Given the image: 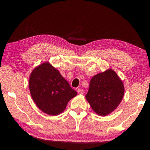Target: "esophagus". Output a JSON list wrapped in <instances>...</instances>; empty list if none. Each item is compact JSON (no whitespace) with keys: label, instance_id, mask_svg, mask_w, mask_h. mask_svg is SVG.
<instances>
[{"label":"esophagus","instance_id":"obj_1","mask_svg":"<svg viewBox=\"0 0 150 150\" xmlns=\"http://www.w3.org/2000/svg\"><path fill=\"white\" fill-rule=\"evenodd\" d=\"M77 92H78V94H83L84 91H83V89L78 88V89H77Z\"/></svg>","mask_w":150,"mask_h":150}]
</instances>
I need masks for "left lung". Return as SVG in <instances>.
I'll use <instances>...</instances> for the list:
<instances>
[{
	"mask_svg": "<svg viewBox=\"0 0 150 150\" xmlns=\"http://www.w3.org/2000/svg\"><path fill=\"white\" fill-rule=\"evenodd\" d=\"M122 81L112 69L94 75L85 97L95 112L105 116L115 110L124 95Z\"/></svg>",
	"mask_w": 150,
	"mask_h": 150,
	"instance_id": "8db88e82",
	"label": "left lung"
}]
</instances>
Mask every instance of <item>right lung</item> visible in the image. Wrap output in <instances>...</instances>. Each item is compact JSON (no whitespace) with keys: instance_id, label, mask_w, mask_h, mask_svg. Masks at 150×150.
Instances as JSON below:
<instances>
[{"instance_id":"1","label":"right lung","mask_w":150,"mask_h":150,"mask_svg":"<svg viewBox=\"0 0 150 150\" xmlns=\"http://www.w3.org/2000/svg\"><path fill=\"white\" fill-rule=\"evenodd\" d=\"M29 84L37 107L50 115L63 112L68 102L77 95L58 71L47 62L33 71Z\"/></svg>"}]
</instances>
